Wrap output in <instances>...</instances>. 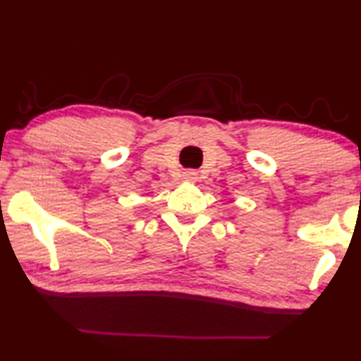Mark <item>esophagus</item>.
Returning <instances> with one entry per match:
<instances>
[{
	"label": "esophagus",
	"instance_id": "esophagus-1",
	"mask_svg": "<svg viewBox=\"0 0 361 361\" xmlns=\"http://www.w3.org/2000/svg\"><path fill=\"white\" fill-rule=\"evenodd\" d=\"M185 180L186 181H195V180H197V173L191 172V170H189V172H185Z\"/></svg>",
	"mask_w": 361,
	"mask_h": 361
}]
</instances>
